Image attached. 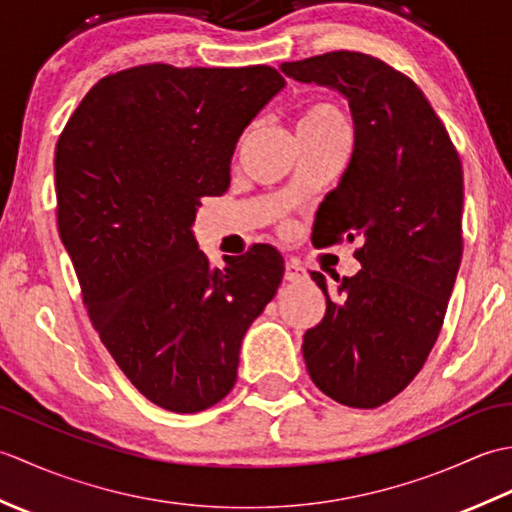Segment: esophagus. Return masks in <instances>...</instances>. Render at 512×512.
I'll use <instances>...</instances> for the list:
<instances>
[{
  "label": "esophagus",
  "mask_w": 512,
  "mask_h": 512,
  "mask_svg": "<svg viewBox=\"0 0 512 512\" xmlns=\"http://www.w3.org/2000/svg\"><path fill=\"white\" fill-rule=\"evenodd\" d=\"M284 279L290 281V284H299V281H306L308 279V270L303 268L301 264H297V262H288Z\"/></svg>",
  "instance_id": "1"
}]
</instances>
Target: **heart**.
Masks as SVG:
<instances>
[{"instance_id":"1","label":"heart","mask_w":512,"mask_h":512,"mask_svg":"<svg viewBox=\"0 0 512 512\" xmlns=\"http://www.w3.org/2000/svg\"><path fill=\"white\" fill-rule=\"evenodd\" d=\"M347 132L339 107L330 101H312L299 112L297 134H332Z\"/></svg>"}]
</instances>
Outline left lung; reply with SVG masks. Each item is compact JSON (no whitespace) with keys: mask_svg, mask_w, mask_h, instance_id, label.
Here are the masks:
<instances>
[{"mask_svg":"<svg viewBox=\"0 0 512 512\" xmlns=\"http://www.w3.org/2000/svg\"><path fill=\"white\" fill-rule=\"evenodd\" d=\"M281 72L350 101L352 160L319 204L312 244L356 239L363 268L334 275L332 290L312 273L328 308L303 358L325 396L374 409L416 378L442 330L464 246L462 162L418 85L372 54L334 50Z\"/></svg>","mask_w":512,"mask_h":512,"instance_id":"1","label":"left lung"}]
</instances>
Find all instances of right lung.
<instances>
[{
  "label": "right lung",
  "mask_w": 512,
  "mask_h": 512,
  "mask_svg": "<svg viewBox=\"0 0 512 512\" xmlns=\"http://www.w3.org/2000/svg\"><path fill=\"white\" fill-rule=\"evenodd\" d=\"M284 83L270 65H136L103 76L59 136L57 226L85 310L129 383L167 411H204L233 389L248 325L284 277L273 246L211 268L191 233Z\"/></svg>",
  "instance_id": "obj_1"
}]
</instances>
